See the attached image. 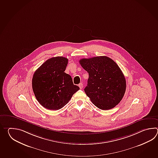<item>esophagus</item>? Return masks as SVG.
<instances>
[{
	"mask_svg": "<svg viewBox=\"0 0 158 158\" xmlns=\"http://www.w3.org/2000/svg\"><path fill=\"white\" fill-rule=\"evenodd\" d=\"M78 86L81 89H82V87H83V84H82V83H81V84L78 85Z\"/></svg>",
	"mask_w": 158,
	"mask_h": 158,
	"instance_id": "1",
	"label": "esophagus"
}]
</instances>
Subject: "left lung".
I'll list each match as a JSON object with an SVG mask.
<instances>
[{
	"mask_svg": "<svg viewBox=\"0 0 158 158\" xmlns=\"http://www.w3.org/2000/svg\"><path fill=\"white\" fill-rule=\"evenodd\" d=\"M80 64L89 73L84 91L92 103L102 110L118 105L126 90L125 78L118 64L106 56L82 59Z\"/></svg>",
	"mask_w": 158,
	"mask_h": 158,
	"instance_id": "1",
	"label": "left lung"
}]
</instances>
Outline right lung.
<instances>
[{"label":"right lung","instance_id":"1","mask_svg":"<svg viewBox=\"0 0 158 158\" xmlns=\"http://www.w3.org/2000/svg\"><path fill=\"white\" fill-rule=\"evenodd\" d=\"M67 58L57 56L46 61L34 73L32 88L38 102L50 110H57L70 101L80 87L64 72Z\"/></svg>","mask_w":158,"mask_h":158}]
</instances>
